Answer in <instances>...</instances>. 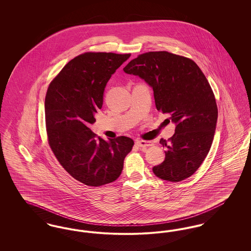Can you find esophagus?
<instances>
[{
	"label": "esophagus",
	"mask_w": 251,
	"mask_h": 251,
	"mask_svg": "<svg viewBox=\"0 0 251 251\" xmlns=\"http://www.w3.org/2000/svg\"><path fill=\"white\" fill-rule=\"evenodd\" d=\"M135 144H136V146H138L140 148H148V147H151L153 145L151 141H146V140H136Z\"/></svg>",
	"instance_id": "34e87169"
}]
</instances>
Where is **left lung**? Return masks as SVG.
<instances>
[{
    "instance_id": "1",
    "label": "left lung",
    "mask_w": 251,
    "mask_h": 251,
    "mask_svg": "<svg viewBox=\"0 0 251 251\" xmlns=\"http://www.w3.org/2000/svg\"><path fill=\"white\" fill-rule=\"evenodd\" d=\"M140 77L152 90L156 108L175 124V133L160 144L165 161L152 168L160 179L180 181L192 176L208 154L217 122L215 95L193 60L168 51H150L123 69Z\"/></svg>"
}]
</instances>
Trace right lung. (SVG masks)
I'll use <instances>...</instances> for the list:
<instances>
[{
  "label": "right lung",
  "instance_id": "add662e5",
  "mask_svg": "<svg viewBox=\"0 0 251 251\" xmlns=\"http://www.w3.org/2000/svg\"><path fill=\"white\" fill-rule=\"evenodd\" d=\"M131 54L85 52L71 60L49 85L45 118L49 144L61 166L88 186L118 179L133 146L126 136L104 140L89 126L102 106L109 79Z\"/></svg>",
  "mask_w": 251,
  "mask_h": 251
}]
</instances>
